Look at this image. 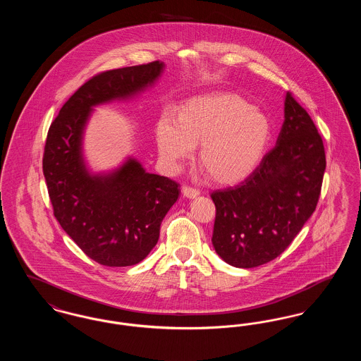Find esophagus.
Listing matches in <instances>:
<instances>
[{
  "label": "esophagus",
  "mask_w": 361,
  "mask_h": 361,
  "mask_svg": "<svg viewBox=\"0 0 361 361\" xmlns=\"http://www.w3.org/2000/svg\"><path fill=\"white\" fill-rule=\"evenodd\" d=\"M183 193L184 196H187L189 199H193L196 196L200 195V190L199 189L193 188V187H188V185H184L183 187Z\"/></svg>",
  "instance_id": "34e87169"
}]
</instances>
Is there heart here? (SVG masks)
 Masks as SVG:
<instances>
[{"mask_svg": "<svg viewBox=\"0 0 361 361\" xmlns=\"http://www.w3.org/2000/svg\"><path fill=\"white\" fill-rule=\"evenodd\" d=\"M269 137L268 118L228 93L195 97L181 115L165 109L157 123L158 150L169 171H177L200 142L199 159L219 183H235L253 172Z\"/></svg>", "mask_w": 361, "mask_h": 361, "instance_id": "heart-1", "label": "heart"}]
</instances>
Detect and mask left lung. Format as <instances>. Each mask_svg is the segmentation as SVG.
<instances>
[{
	"label": "left lung",
	"instance_id": "obj_1",
	"mask_svg": "<svg viewBox=\"0 0 361 361\" xmlns=\"http://www.w3.org/2000/svg\"><path fill=\"white\" fill-rule=\"evenodd\" d=\"M325 169L322 137L288 92L275 147L238 185L211 193L215 252L237 268L280 256L315 211Z\"/></svg>",
	"mask_w": 361,
	"mask_h": 361
}]
</instances>
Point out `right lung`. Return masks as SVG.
Returning <instances> with one entry per match:
<instances>
[{
	"instance_id": "right-lung-1",
	"label": "right lung",
	"mask_w": 361,
	"mask_h": 361,
	"mask_svg": "<svg viewBox=\"0 0 361 361\" xmlns=\"http://www.w3.org/2000/svg\"><path fill=\"white\" fill-rule=\"evenodd\" d=\"M164 70L159 61L103 71L70 97L52 121L43 174L54 215L86 256L105 267L140 262L159 238L161 222L180 195L178 184L147 173L134 158L106 174H92L82 135L92 108L137 96Z\"/></svg>"
}]
</instances>
